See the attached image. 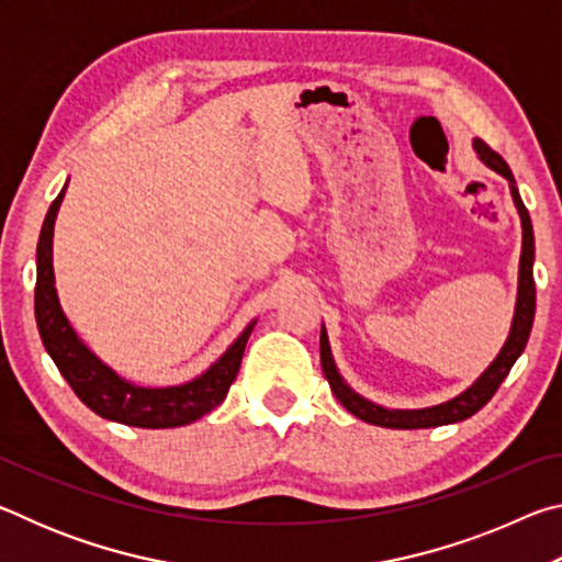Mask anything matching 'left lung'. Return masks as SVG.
I'll return each instance as SVG.
<instances>
[{"instance_id":"8db88e82","label":"left lung","mask_w":562,"mask_h":562,"mask_svg":"<svg viewBox=\"0 0 562 562\" xmlns=\"http://www.w3.org/2000/svg\"><path fill=\"white\" fill-rule=\"evenodd\" d=\"M473 148L479 158L488 168L496 170L503 178L508 180L513 203L518 207L520 225H522V250H520V268H518V300H516V315H513L510 335L506 345L498 351V357L493 359V364L483 372L475 382L465 389L463 394L453 396L451 402H443L439 406L429 408H384L379 404L367 402L364 396L351 392L345 379L339 376L335 359H331L329 339L327 331L322 327L319 335V357H322V372H325L331 392L339 398V404L347 408L349 414L374 426H386V429H431V426H443V424H456L463 422V418L473 416L479 408L491 402V396L498 392L503 379L508 376L510 367L516 364L520 351L526 349V341L530 337L532 317H536V280H532V260H536V240H532V225L526 205L520 201V193L516 188V178H513L510 168L506 160H503L496 150L488 148L481 138L473 140Z\"/></svg>"}]
</instances>
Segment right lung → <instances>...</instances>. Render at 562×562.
I'll list each match as a JSON object with an SVG mask.
<instances>
[{"instance_id": "right-lung-1", "label": "right lung", "mask_w": 562, "mask_h": 562, "mask_svg": "<svg viewBox=\"0 0 562 562\" xmlns=\"http://www.w3.org/2000/svg\"><path fill=\"white\" fill-rule=\"evenodd\" d=\"M61 198L64 190L56 195L49 213H46L40 245H36L34 315L44 349L49 351V357L74 389V394L93 414L109 418V422L138 426V429H176V426H186L211 414L227 396V389H231L237 372H240L245 345L250 339L255 322H250L243 335L233 341L231 349L193 382L180 386L146 389L121 379L76 335L64 315L59 294H56L54 288L52 243L54 221L56 213H59Z\"/></svg>"}]
</instances>
